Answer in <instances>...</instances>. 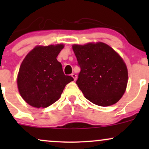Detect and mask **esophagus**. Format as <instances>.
Returning <instances> with one entry per match:
<instances>
[{
	"instance_id": "esophagus-1",
	"label": "esophagus",
	"mask_w": 149,
	"mask_h": 149,
	"mask_svg": "<svg viewBox=\"0 0 149 149\" xmlns=\"http://www.w3.org/2000/svg\"><path fill=\"white\" fill-rule=\"evenodd\" d=\"M71 76L73 77V79H74V80H76V78H77V76L76 75V73H72V74H71Z\"/></svg>"
}]
</instances>
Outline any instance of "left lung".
Instances as JSON below:
<instances>
[{
  "label": "left lung",
  "mask_w": 149,
  "mask_h": 149,
  "mask_svg": "<svg viewBox=\"0 0 149 149\" xmlns=\"http://www.w3.org/2000/svg\"><path fill=\"white\" fill-rule=\"evenodd\" d=\"M80 71L76 84L92 103L101 107L116 104L127 84V66L120 56L104 42L73 45Z\"/></svg>",
  "instance_id": "8db88e82"
}]
</instances>
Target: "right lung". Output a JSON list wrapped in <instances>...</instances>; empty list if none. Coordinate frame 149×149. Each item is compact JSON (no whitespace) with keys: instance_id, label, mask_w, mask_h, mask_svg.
Masks as SVG:
<instances>
[{"instance_id":"add662e5","label":"right lung","mask_w":149,"mask_h":149,"mask_svg":"<svg viewBox=\"0 0 149 149\" xmlns=\"http://www.w3.org/2000/svg\"><path fill=\"white\" fill-rule=\"evenodd\" d=\"M64 45L37 46L26 56L19 71V92L26 103L46 108L59 100L66 85L73 81L65 76L57 57Z\"/></svg>"}]
</instances>
